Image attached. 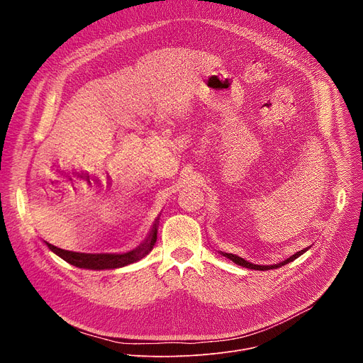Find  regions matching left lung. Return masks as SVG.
<instances>
[{"label": "left lung", "mask_w": 363, "mask_h": 363, "mask_svg": "<svg viewBox=\"0 0 363 363\" xmlns=\"http://www.w3.org/2000/svg\"><path fill=\"white\" fill-rule=\"evenodd\" d=\"M220 252H221V255H224V257L230 258V260H231L233 263H235V264H238V266H241V267H245V269H251V270H260V272H264V270H273V269H279V267H281V266H284V264H287V263H290V262L296 260L297 257H300V255L303 254V250H301V251H298V252H296V254H293L291 257H289L287 260H284V262H281V263H277V264H273V266H260V264H252V263H248L247 260H244V258H241V257H238V255H234V254H230V252H223V251H220Z\"/></svg>", "instance_id": "8db88e82"}]
</instances>
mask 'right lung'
I'll return each instance as SVG.
<instances>
[{
    "mask_svg": "<svg viewBox=\"0 0 363 363\" xmlns=\"http://www.w3.org/2000/svg\"><path fill=\"white\" fill-rule=\"evenodd\" d=\"M160 217L155 220V224L152 225V230L149 233V235L146 237V240L138 245L135 250H130L128 252L123 254H90V252H76V251H69V250H63L59 248L53 244H50L47 241L45 245L53 251L55 254H57L59 257H62L65 262H67L72 266H76L79 269H87V270H112V269H119V267H125L128 264L136 263L139 262L140 258H143L145 255H147L155 242H157L158 238V224H160Z\"/></svg>",
    "mask_w": 363,
    "mask_h": 363,
    "instance_id": "add662e5",
    "label": "right lung"
}]
</instances>
